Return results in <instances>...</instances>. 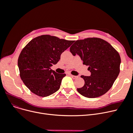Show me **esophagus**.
Listing matches in <instances>:
<instances>
[{
    "instance_id": "34e87169",
    "label": "esophagus",
    "mask_w": 133,
    "mask_h": 133,
    "mask_svg": "<svg viewBox=\"0 0 133 133\" xmlns=\"http://www.w3.org/2000/svg\"><path fill=\"white\" fill-rule=\"evenodd\" d=\"M70 75L74 79H76L78 77V76H74V75Z\"/></svg>"
}]
</instances>
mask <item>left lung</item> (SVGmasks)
<instances>
[{"instance_id":"left-lung-1","label":"left lung","mask_w":133,"mask_h":133,"mask_svg":"<svg viewBox=\"0 0 133 133\" xmlns=\"http://www.w3.org/2000/svg\"><path fill=\"white\" fill-rule=\"evenodd\" d=\"M70 51L81 57L91 72L90 76H81L85 81L83 87L77 89L81 95L97 98L111 88L120 72L121 58L110 43L99 38H88L76 41Z\"/></svg>"}]
</instances>
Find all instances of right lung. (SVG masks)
Returning a JSON list of instances; mask_svg holds the SVG:
<instances>
[{"label": "right lung", "instance_id": "right-lung-1", "mask_svg": "<svg viewBox=\"0 0 133 133\" xmlns=\"http://www.w3.org/2000/svg\"><path fill=\"white\" fill-rule=\"evenodd\" d=\"M74 41L44 35L31 40L21 51L18 61L21 79L27 88L40 97L57 91L66 75L51 69L61 58L62 53Z\"/></svg>", "mask_w": 133, "mask_h": 133}]
</instances>
